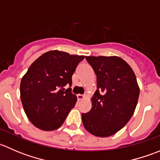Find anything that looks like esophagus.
I'll use <instances>...</instances> for the list:
<instances>
[{
	"label": "esophagus",
	"mask_w": 160,
	"mask_h": 160,
	"mask_svg": "<svg viewBox=\"0 0 160 160\" xmlns=\"http://www.w3.org/2000/svg\"><path fill=\"white\" fill-rule=\"evenodd\" d=\"M85 98L84 95H82V94H77V99L79 101H81V100H83Z\"/></svg>",
	"instance_id": "obj_1"
}]
</instances>
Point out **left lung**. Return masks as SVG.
Listing matches in <instances>:
<instances>
[{
	"label": "left lung",
	"mask_w": 160,
	"mask_h": 160,
	"mask_svg": "<svg viewBox=\"0 0 160 160\" xmlns=\"http://www.w3.org/2000/svg\"><path fill=\"white\" fill-rule=\"evenodd\" d=\"M97 76V89L89 112L82 114L84 128L98 137L122 129L136 108L139 88L131 67L118 56H86Z\"/></svg>",
	"instance_id": "1"
}]
</instances>
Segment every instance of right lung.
Returning a JSON list of instances; mask_svg holds the SVG:
<instances>
[{
	"label": "right lung",
	"instance_id": "right-lung-1",
	"mask_svg": "<svg viewBox=\"0 0 160 160\" xmlns=\"http://www.w3.org/2000/svg\"><path fill=\"white\" fill-rule=\"evenodd\" d=\"M84 56L52 50L32 62L21 81V100L29 121L39 129L53 131L63 124L77 102L72 76Z\"/></svg>",
	"mask_w": 160,
	"mask_h": 160
}]
</instances>
